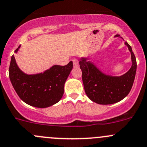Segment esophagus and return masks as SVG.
Masks as SVG:
<instances>
[{
	"mask_svg": "<svg viewBox=\"0 0 147 147\" xmlns=\"http://www.w3.org/2000/svg\"><path fill=\"white\" fill-rule=\"evenodd\" d=\"M72 62H73V65L74 67H78V66L79 65V61L78 59H73L72 60Z\"/></svg>",
	"mask_w": 147,
	"mask_h": 147,
	"instance_id": "obj_1",
	"label": "esophagus"
}]
</instances>
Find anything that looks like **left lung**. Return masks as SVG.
Wrapping results in <instances>:
<instances>
[{
    "label": "left lung",
    "instance_id": "left-lung-1",
    "mask_svg": "<svg viewBox=\"0 0 147 147\" xmlns=\"http://www.w3.org/2000/svg\"><path fill=\"white\" fill-rule=\"evenodd\" d=\"M125 44L131 53L132 66L121 76L106 75L86 58L82 57L79 62L82 72L84 91L92 101L102 105L113 104L125 98L130 92L135 78L137 61L131 46L126 41Z\"/></svg>",
    "mask_w": 147,
    "mask_h": 147
}]
</instances>
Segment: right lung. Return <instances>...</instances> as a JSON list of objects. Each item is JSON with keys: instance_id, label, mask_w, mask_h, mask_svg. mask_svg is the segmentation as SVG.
<instances>
[{"instance_id": "obj_1", "label": "right lung", "mask_w": 147, "mask_h": 147, "mask_svg": "<svg viewBox=\"0 0 147 147\" xmlns=\"http://www.w3.org/2000/svg\"><path fill=\"white\" fill-rule=\"evenodd\" d=\"M20 46L15 51L18 53ZM73 67L70 61L64 66L53 65L44 72L27 75L18 66L14 55L9 67V78L20 98L36 108H47L58 103L64 94L66 80Z\"/></svg>"}]
</instances>
